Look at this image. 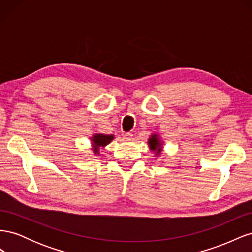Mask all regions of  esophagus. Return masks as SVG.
<instances>
[{"label": "esophagus", "instance_id": "1", "mask_svg": "<svg viewBox=\"0 0 252 252\" xmlns=\"http://www.w3.org/2000/svg\"><path fill=\"white\" fill-rule=\"evenodd\" d=\"M124 139H125V141H131L132 140V134L129 133V132L125 133L124 134Z\"/></svg>", "mask_w": 252, "mask_h": 252}]
</instances>
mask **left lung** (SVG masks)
Listing matches in <instances>:
<instances>
[{"label": "left lung", "instance_id": "left-lung-1", "mask_svg": "<svg viewBox=\"0 0 252 252\" xmlns=\"http://www.w3.org/2000/svg\"><path fill=\"white\" fill-rule=\"evenodd\" d=\"M148 144H149V147H150L151 150L157 151L156 155H158L159 152H161L162 143H161V141H159V139L158 138L157 134H152L150 136V139L148 141Z\"/></svg>", "mask_w": 252, "mask_h": 252}]
</instances>
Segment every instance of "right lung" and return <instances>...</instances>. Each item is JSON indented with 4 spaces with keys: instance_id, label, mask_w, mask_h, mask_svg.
Here are the masks:
<instances>
[{
    "instance_id": "obj_1",
    "label": "right lung",
    "mask_w": 252,
    "mask_h": 252,
    "mask_svg": "<svg viewBox=\"0 0 252 252\" xmlns=\"http://www.w3.org/2000/svg\"><path fill=\"white\" fill-rule=\"evenodd\" d=\"M113 140V135L107 134H94V138L91 139L94 145V151L98 155V148L104 147L106 145L109 144Z\"/></svg>"
}]
</instances>
